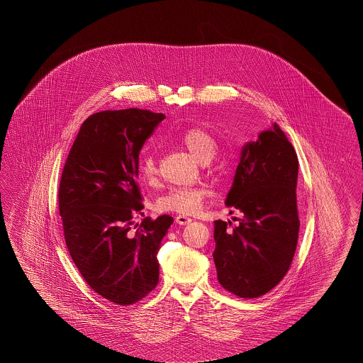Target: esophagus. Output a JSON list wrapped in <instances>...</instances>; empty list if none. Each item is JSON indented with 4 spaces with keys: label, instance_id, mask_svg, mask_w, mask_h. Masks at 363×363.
I'll use <instances>...</instances> for the list:
<instances>
[{
    "label": "esophagus",
    "instance_id": "1",
    "mask_svg": "<svg viewBox=\"0 0 363 363\" xmlns=\"http://www.w3.org/2000/svg\"><path fill=\"white\" fill-rule=\"evenodd\" d=\"M175 222L181 225H189L190 222H191V219L188 218V216H185V215H178V216L175 218Z\"/></svg>",
    "mask_w": 363,
    "mask_h": 363
}]
</instances>
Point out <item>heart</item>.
I'll list each match as a JSON object with an SVG mask.
<instances>
[{
	"label": "heart",
	"instance_id": "heart-1",
	"mask_svg": "<svg viewBox=\"0 0 363 363\" xmlns=\"http://www.w3.org/2000/svg\"><path fill=\"white\" fill-rule=\"evenodd\" d=\"M179 143L200 163H208L218 151L216 140L201 128H190L179 133ZM140 174L147 182H154L157 175V159L154 151L144 152L140 157ZM206 197V190L191 186H177L157 199L159 212H175L182 215L194 213Z\"/></svg>",
	"mask_w": 363,
	"mask_h": 363
}]
</instances>
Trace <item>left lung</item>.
Here are the masks:
<instances>
[{
    "label": "left lung",
    "instance_id": "8db88e82",
    "mask_svg": "<svg viewBox=\"0 0 363 363\" xmlns=\"http://www.w3.org/2000/svg\"><path fill=\"white\" fill-rule=\"evenodd\" d=\"M296 179L298 157L277 122L242 147L225 204L243 218L233 230L231 222H213V262L230 293L257 298L287 274L299 233Z\"/></svg>",
    "mask_w": 363,
    "mask_h": 363
}]
</instances>
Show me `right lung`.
Listing matches in <instances>:
<instances>
[{"mask_svg":"<svg viewBox=\"0 0 363 363\" xmlns=\"http://www.w3.org/2000/svg\"><path fill=\"white\" fill-rule=\"evenodd\" d=\"M164 118L141 108L92 114L61 177L58 207L70 257L86 284L117 305L138 302L159 281L156 256L173 218H145L136 231L130 228L144 208L138 155Z\"/></svg>","mask_w":363,"mask_h":363,"instance_id":"obj_1","label":"right lung"}]
</instances>
